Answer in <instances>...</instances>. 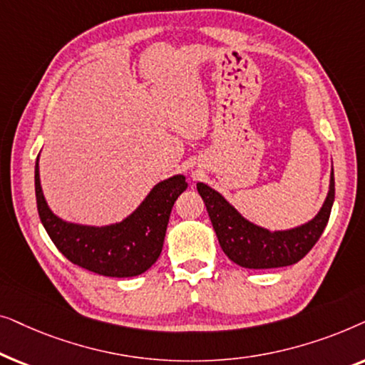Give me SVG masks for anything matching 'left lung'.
<instances>
[{"instance_id": "left-lung-1", "label": "left lung", "mask_w": 365, "mask_h": 365, "mask_svg": "<svg viewBox=\"0 0 365 365\" xmlns=\"http://www.w3.org/2000/svg\"><path fill=\"white\" fill-rule=\"evenodd\" d=\"M197 192L206 204L217 241L226 256L246 269H272L301 261L319 241L327 226L334 204V168L322 207L312 219L291 229H271L242 216L221 192L197 182Z\"/></svg>"}]
</instances>
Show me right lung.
Masks as SVG:
<instances>
[{"mask_svg": "<svg viewBox=\"0 0 365 365\" xmlns=\"http://www.w3.org/2000/svg\"><path fill=\"white\" fill-rule=\"evenodd\" d=\"M187 182L182 174L163 179L123 221L91 226L56 216L48 206L34 168V191L39 219L64 257L76 266L108 277H134L146 272L163 251L171 209Z\"/></svg>", "mask_w": 365, "mask_h": 365, "instance_id": "right-lung-1", "label": "right lung"}]
</instances>
